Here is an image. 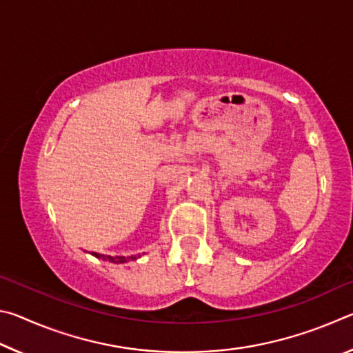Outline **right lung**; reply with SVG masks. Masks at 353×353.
Here are the masks:
<instances>
[{"instance_id": "obj_1", "label": "right lung", "mask_w": 353, "mask_h": 353, "mask_svg": "<svg viewBox=\"0 0 353 353\" xmlns=\"http://www.w3.org/2000/svg\"><path fill=\"white\" fill-rule=\"evenodd\" d=\"M93 255L97 256V259H103L105 261H110V263H126L129 260H137L135 255H130V256H110V255H101L93 252Z\"/></svg>"}]
</instances>
